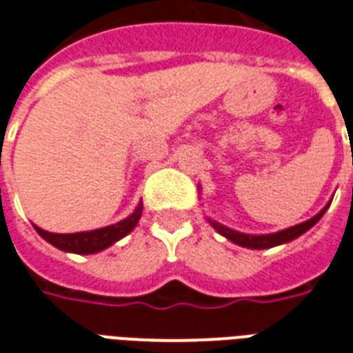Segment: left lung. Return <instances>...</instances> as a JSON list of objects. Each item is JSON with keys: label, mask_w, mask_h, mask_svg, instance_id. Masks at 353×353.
Masks as SVG:
<instances>
[{"label": "left lung", "mask_w": 353, "mask_h": 353, "mask_svg": "<svg viewBox=\"0 0 353 353\" xmlns=\"http://www.w3.org/2000/svg\"><path fill=\"white\" fill-rule=\"evenodd\" d=\"M331 202H327L323 205V210L320 213H316L312 219L309 221H305L301 224H296V226H290V228H284V230H279L275 234H243V232H237V230H232L228 226H224V224L216 223L213 219L208 216V221L213 228L224 236L226 239H230L232 243H236L239 247H245V249H256V250H262V249H271V247H276V245H284V243H290L294 241L296 237L303 236L307 230H310L314 226L320 219L323 216V213L330 210Z\"/></svg>", "instance_id": "obj_1"}]
</instances>
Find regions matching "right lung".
I'll return each mask as SVG.
<instances>
[{
	"instance_id": "obj_1",
	"label": "right lung",
	"mask_w": 353,
	"mask_h": 353,
	"mask_svg": "<svg viewBox=\"0 0 353 353\" xmlns=\"http://www.w3.org/2000/svg\"><path fill=\"white\" fill-rule=\"evenodd\" d=\"M142 210L143 203L140 202L137 205V210L123 221L110 224V226H104V228L90 230V232L52 234V232H46V230L39 228V226H35V230H37L39 236L46 239L50 245H54L56 249L65 250V252H74V254H95V252L108 249L110 245H114L121 237L130 234L138 224V221H140V216H142Z\"/></svg>"
}]
</instances>
